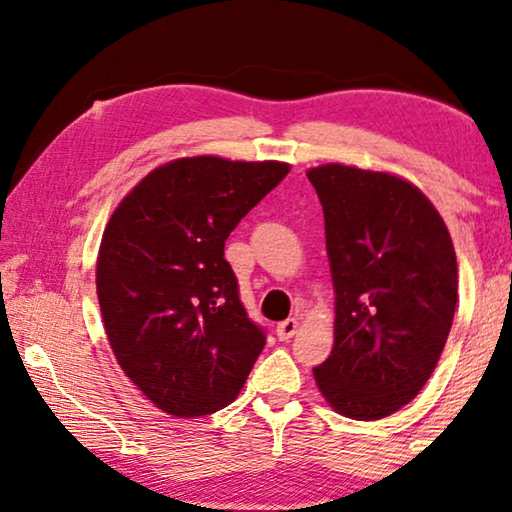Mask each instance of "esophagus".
<instances>
[{"mask_svg":"<svg viewBox=\"0 0 512 512\" xmlns=\"http://www.w3.org/2000/svg\"><path fill=\"white\" fill-rule=\"evenodd\" d=\"M296 331H298V319H284L282 324H277V338L282 340V342H286L289 338H293V335H296Z\"/></svg>","mask_w":512,"mask_h":512,"instance_id":"34e87169","label":"esophagus"}]
</instances>
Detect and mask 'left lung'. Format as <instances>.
<instances>
[{"label":"left lung","mask_w":512,"mask_h":512,"mask_svg":"<svg viewBox=\"0 0 512 512\" xmlns=\"http://www.w3.org/2000/svg\"><path fill=\"white\" fill-rule=\"evenodd\" d=\"M324 207L335 342L314 380L352 419H382L429 380L457 307V256L429 198L401 177L347 165L307 172Z\"/></svg>","instance_id":"obj_1"}]
</instances>
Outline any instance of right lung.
Instances as JSON below:
<instances>
[{"mask_svg": "<svg viewBox=\"0 0 512 512\" xmlns=\"http://www.w3.org/2000/svg\"><path fill=\"white\" fill-rule=\"evenodd\" d=\"M289 165L179 158L146 174L104 228L97 298L123 373L156 408L202 417L240 394L265 347L223 258Z\"/></svg>", "mask_w": 512, "mask_h": 512, "instance_id": "add662e5", "label": "right lung"}]
</instances>
